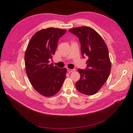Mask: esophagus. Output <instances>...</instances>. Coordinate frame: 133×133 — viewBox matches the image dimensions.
<instances>
[{"label":"esophagus","instance_id":"1","mask_svg":"<svg viewBox=\"0 0 133 133\" xmlns=\"http://www.w3.org/2000/svg\"><path fill=\"white\" fill-rule=\"evenodd\" d=\"M67 71L69 72H74L75 71V69H67Z\"/></svg>","mask_w":133,"mask_h":133}]
</instances>
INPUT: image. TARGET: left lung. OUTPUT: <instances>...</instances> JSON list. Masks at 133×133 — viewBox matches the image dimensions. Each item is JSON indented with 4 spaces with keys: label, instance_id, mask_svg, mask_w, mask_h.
Returning <instances> with one entry per match:
<instances>
[{
    "label": "left lung",
    "instance_id": "1",
    "mask_svg": "<svg viewBox=\"0 0 133 133\" xmlns=\"http://www.w3.org/2000/svg\"><path fill=\"white\" fill-rule=\"evenodd\" d=\"M79 38L82 56H87V67L78 69L80 79L75 84L77 90L87 95L96 94L108 79L111 63L108 48L99 34L88 26L69 30Z\"/></svg>",
    "mask_w": 133,
    "mask_h": 133
}]
</instances>
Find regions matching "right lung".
<instances>
[{
    "label": "right lung",
    "mask_w": 133,
    "mask_h": 133,
    "mask_svg": "<svg viewBox=\"0 0 133 133\" xmlns=\"http://www.w3.org/2000/svg\"><path fill=\"white\" fill-rule=\"evenodd\" d=\"M66 32V30L54 28L38 31L30 39L25 52V64L30 82L34 89L46 97L56 94L66 78V68L49 63L59 39Z\"/></svg>",
    "instance_id": "right-lung-1"
}]
</instances>
